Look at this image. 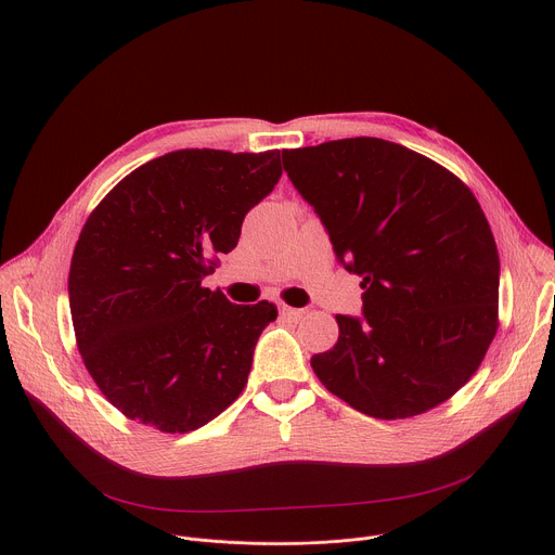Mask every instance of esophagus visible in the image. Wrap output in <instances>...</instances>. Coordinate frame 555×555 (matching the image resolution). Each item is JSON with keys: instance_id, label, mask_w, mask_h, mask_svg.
I'll return each instance as SVG.
<instances>
[{"instance_id": "34e87169", "label": "esophagus", "mask_w": 555, "mask_h": 555, "mask_svg": "<svg viewBox=\"0 0 555 555\" xmlns=\"http://www.w3.org/2000/svg\"><path fill=\"white\" fill-rule=\"evenodd\" d=\"M281 313L285 315V319H289V321H294V323H298L302 315L307 313V309H302V307H283L281 309Z\"/></svg>"}]
</instances>
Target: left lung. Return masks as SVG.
<instances>
[{
	"label": "left lung",
	"instance_id": "1",
	"mask_svg": "<svg viewBox=\"0 0 555 555\" xmlns=\"http://www.w3.org/2000/svg\"><path fill=\"white\" fill-rule=\"evenodd\" d=\"M283 167L364 289L362 315H336L338 343L311 358L313 373L377 420L450 400L499 330L501 263L477 197L426 155L382 138L289 149Z\"/></svg>",
	"mask_w": 555,
	"mask_h": 555
}]
</instances>
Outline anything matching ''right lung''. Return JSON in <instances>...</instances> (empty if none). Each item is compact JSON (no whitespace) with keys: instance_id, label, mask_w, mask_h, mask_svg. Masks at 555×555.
<instances>
[{"instance_id":"1","label":"right lung","mask_w":555,"mask_h":555,"mask_svg":"<svg viewBox=\"0 0 555 555\" xmlns=\"http://www.w3.org/2000/svg\"><path fill=\"white\" fill-rule=\"evenodd\" d=\"M281 173V151H171L88 217L67 279L72 325L90 375L125 417L182 435L242 395L276 307L232 305L202 279Z\"/></svg>"}]
</instances>
